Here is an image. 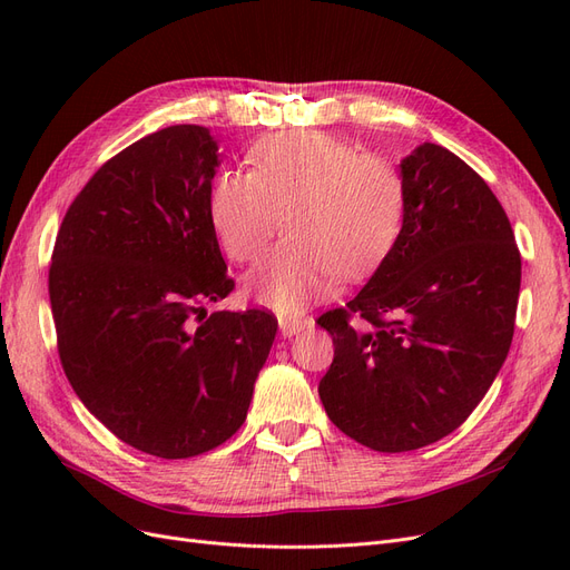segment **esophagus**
<instances>
[{"mask_svg": "<svg viewBox=\"0 0 570 570\" xmlns=\"http://www.w3.org/2000/svg\"><path fill=\"white\" fill-rule=\"evenodd\" d=\"M278 323H281L283 337H292V335L306 331V327H312V318H306V316H281Z\"/></svg>", "mask_w": 570, "mask_h": 570, "instance_id": "esophagus-1", "label": "esophagus"}]
</instances>
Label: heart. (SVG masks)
<instances>
[{
  "label": "heart",
  "instance_id": "1",
  "mask_svg": "<svg viewBox=\"0 0 570 570\" xmlns=\"http://www.w3.org/2000/svg\"><path fill=\"white\" fill-rule=\"evenodd\" d=\"M249 164V174L223 170L214 180L209 218L237 264L256 262L285 223V243L245 281L256 302L299 312L331 295L340 275L358 278L381 264L402 233V174L342 137L273 132L254 145Z\"/></svg>",
  "mask_w": 570,
  "mask_h": 570
}]
</instances>
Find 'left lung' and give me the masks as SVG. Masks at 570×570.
Instances as JSON below:
<instances>
[{
  "mask_svg": "<svg viewBox=\"0 0 570 570\" xmlns=\"http://www.w3.org/2000/svg\"><path fill=\"white\" fill-rule=\"evenodd\" d=\"M400 168V237L358 295L318 318L335 344L318 385L327 419L390 454L471 416L509 354L521 289V254L488 183L433 142Z\"/></svg>",
  "mask_w": 570,
  "mask_h": 570,
  "instance_id": "obj_1",
  "label": "left lung"
}]
</instances>
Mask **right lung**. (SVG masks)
<instances>
[{
    "label": "right lung",
    "mask_w": 570,
    "mask_h": 570,
    "mask_svg": "<svg viewBox=\"0 0 570 570\" xmlns=\"http://www.w3.org/2000/svg\"><path fill=\"white\" fill-rule=\"evenodd\" d=\"M209 128L170 126L101 166L49 266L59 358L80 402L145 454L189 459L245 423L278 321L206 314L235 283L209 218Z\"/></svg>",
    "instance_id": "1"
}]
</instances>
